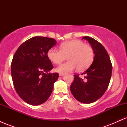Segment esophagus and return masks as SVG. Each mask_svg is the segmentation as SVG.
I'll return each instance as SVG.
<instances>
[{"label": "esophagus", "instance_id": "obj_1", "mask_svg": "<svg viewBox=\"0 0 127 127\" xmlns=\"http://www.w3.org/2000/svg\"><path fill=\"white\" fill-rule=\"evenodd\" d=\"M64 75V73H59L60 76H63Z\"/></svg>", "mask_w": 127, "mask_h": 127}]
</instances>
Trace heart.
I'll use <instances>...</instances> for the list:
<instances>
[{"label": "heart", "mask_w": 127, "mask_h": 127, "mask_svg": "<svg viewBox=\"0 0 127 127\" xmlns=\"http://www.w3.org/2000/svg\"><path fill=\"white\" fill-rule=\"evenodd\" d=\"M47 55L54 64L60 63L67 57L68 62L60 64L55 69L60 73H65L76 68L79 71L88 68L94 59V50L90 45L73 40L61 44L60 50L54 48L49 49Z\"/></svg>", "instance_id": "1"}]
</instances>
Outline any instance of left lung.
I'll return each mask as SVG.
<instances>
[{
	"instance_id": "8db88e82",
	"label": "left lung",
	"mask_w": 127,
	"mask_h": 127,
	"mask_svg": "<svg viewBox=\"0 0 127 127\" xmlns=\"http://www.w3.org/2000/svg\"><path fill=\"white\" fill-rule=\"evenodd\" d=\"M82 39L88 40L94 50V59L91 65L81 75V78L75 75L70 85L73 95L78 101L89 104L97 101L104 94L112 75V65L108 53L101 43L88 36Z\"/></svg>"
}]
</instances>
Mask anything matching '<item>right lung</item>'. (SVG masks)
I'll return each mask as SVG.
<instances>
[{"mask_svg": "<svg viewBox=\"0 0 127 127\" xmlns=\"http://www.w3.org/2000/svg\"><path fill=\"white\" fill-rule=\"evenodd\" d=\"M56 43L52 38L32 37L19 46L13 57L11 75L14 88L29 104H43L51 94L59 74L49 73L53 65L47 52Z\"/></svg>", "mask_w": 127, "mask_h": 127, "instance_id": "right-lung-1", "label": "right lung"}]
</instances>
